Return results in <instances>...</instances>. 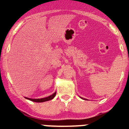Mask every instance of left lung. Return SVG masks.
<instances>
[{
	"instance_id": "8db88e82",
	"label": "left lung",
	"mask_w": 129,
	"mask_h": 129,
	"mask_svg": "<svg viewBox=\"0 0 129 129\" xmlns=\"http://www.w3.org/2000/svg\"><path fill=\"white\" fill-rule=\"evenodd\" d=\"M80 98H81V99H83V98H82V97H80Z\"/></svg>"
}]
</instances>
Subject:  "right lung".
Masks as SVG:
<instances>
[{
  "instance_id": "obj_1",
  "label": "right lung",
  "mask_w": 129,
  "mask_h": 129,
  "mask_svg": "<svg viewBox=\"0 0 129 129\" xmlns=\"http://www.w3.org/2000/svg\"><path fill=\"white\" fill-rule=\"evenodd\" d=\"M56 95V92H54L53 94H52L51 95L49 96V97H45V98H42V99H30V98H27V97H25L26 99H28L29 101H33V102H45V101H50V100L53 99L54 98V97Z\"/></svg>"
}]
</instances>
